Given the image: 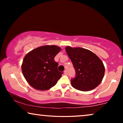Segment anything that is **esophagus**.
<instances>
[{"label": "esophagus", "mask_w": 123, "mask_h": 123, "mask_svg": "<svg viewBox=\"0 0 123 123\" xmlns=\"http://www.w3.org/2000/svg\"><path fill=\"white\" fill-rule=\"evenodd\" d=\"M64 74L65 75H67V74H68V73H67V71L66 70L64 71Z\"/></svg>", "instance_id": "obj_1"}]
</instances>
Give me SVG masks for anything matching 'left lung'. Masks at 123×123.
<instances>
[{"label":"left lung","mask_w":123,"mask_h":123,"mask_svg":"<svg viewBox=\"0 0 123 123\" xmlns=\"http://www.w3.org/2000/svg\"><path fill=\"white\" fill-rule=\"evenodd\" d=\"M75 70L71 80L72 87L82 91H88L98 86L105 74V67L100 58L93 52L81 48H65Z\"/></svg>","instance_id":"obj_1"}]
</instances>
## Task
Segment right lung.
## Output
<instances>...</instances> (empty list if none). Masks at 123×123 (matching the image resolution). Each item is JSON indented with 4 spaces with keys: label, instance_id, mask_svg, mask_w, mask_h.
Segmentation results:
<instances>
[{
    "label": "right lung",
    "instance_id": "add662e5",
    "mask_svg": "<svg viewBox=\"0 0 123 123\" xmlns=\"http://www.w3.org/2000/svg\"><path fill=\"white\" fill-rule=\"evenodd\" d=\"M60 50L55 45H45L35 49L25 56L22 71L30 85L45 91L56 85L63 74L58 70V63L54 60Z\"/></svg>",
    "mask_w": 123,
    "mask_h": 123
}]
</instances>
